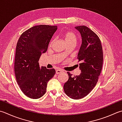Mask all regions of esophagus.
Segmentation results:
<instances>
[{"mask_svg": "<svg viewBox=\"0 0 122 122\" xmlns=\"http://www.w3.org/2000/svg\"><path fill=\"white\" fill-rule=\"evenodd\" d=\"M62 72H63V71L61 70H60V69H58V70H56V74H60Z\"/></svg>", "mask_w": 122, "mask_h": 122, "instance_id": "1", "label": "esophagus"}]
</instances>
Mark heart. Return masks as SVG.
Returning <instances> with one entry per match:
<instances>
[{
    "label": "heart",
    "mask_w": 122,
    "mask_h": 122,
    "mask_svg": "<svg viewBox=\"0 0 122 122\" xmlns=\"http://www.w3.org/2000/svg\"><path fill=\"white\" fill-rule=\"evenodd\" d=\"M63 38L66 43H70V42L76 43V40H77V37H76L75 34L70 32L66 33L65 34L63 35ZM53 42H54V40L53 39L51 40V42H50V46H51V45L53 44Z\"/></svg>",
    "instance_id": "1"
}]
</instances>
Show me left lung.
<instances>
[{"label":"left lung","instance_id":"obj_1","mask_svg":"<svg viewBox=\"0 0 122 122\" xmlns=\"http://www.w3.org/2000/svg\"><path fill=\"white\" fill-rule=\"evenodd\" d=\"M75 28L80 33L82 40L78 54L81 73L72 77L68 72L69 79L63 89L71 98L79 99L89 94L96 86L102 69L103 52L101 40L92 30L85 26Z\"/></svg>","mask_w":122,"mask_h":122}]
</instances>
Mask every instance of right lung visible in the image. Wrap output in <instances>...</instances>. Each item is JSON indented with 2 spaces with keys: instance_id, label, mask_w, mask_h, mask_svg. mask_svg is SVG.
<instances>
[{
  "instance_id": "1",
  "label": "right lung",
  "mask_w": 122,
  "mask_h": 122,
  "mask_svg": "<svg viewBox=\"0 0 122 122\" xmlns=\"http://www.w3.org/2000/svg\"><path fill=\"white\" fill-rule=\"evenodd\" d=\"M57 28V26H33L21 35L17 43L14 63L16 81L22 92L30 98L43 96L47 82L56 73L54 69L40 68L39 61Z\"/></svg>"
}]
</instances>
